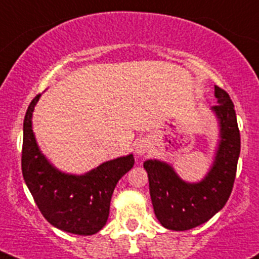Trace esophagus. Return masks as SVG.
<instances>
[{
    "instance_id": "esophagus-1",
    "label": "esophagus",
    "mask_w": 259,
    "mask_h": 259,
    "mask_svg": "<svg viewBox=\"0 0 259 259\" xmlns=\"http://www.w3.org/2000/svg\"><path fill=\"white\" fill-rule=\"evenodd\" d=\"M148 151H149V144L147 143L146 141H141L135 144V153L138 154V157L144 156V154L148 153Z\"/></svg>"
}]
</instances>
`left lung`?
<instances>
[{
  "instance_id": "obj_1",
  "label": "left lung",
  "mask_w": 259,
  "mask_h": 259,
  "mask_svg": "<svg viewBox=\"0 0 259 259\" xmlns=\"http://www.w3.org/2000/svg\"><path fill=\"white\" fill-rule=\"evenodd\" d=\"M214 97L219 105L211 110L219 120L220 141L213 163L202 180L184 181L172 166L158 159H147L143 165L148 174L154 214L168 230H190L207 222L224 208L233 190L240 133L230 96L214 85Z\"/></svg>"
}]
</instances>
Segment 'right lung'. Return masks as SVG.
Returning <instances> with one entry per match:
<instances>
[{"label": "right lung", "mask_w": 259, "mask_h": 259, "mask_svg": "<svg viewBox=\"0 0 259 259\" xmlns=\"http://www.w3.org/2000/svg\"><path fill=\"white\" fill-rule=\"evenodd\" d=\"M39 97L31 101L24 118L21 170L25 184L51 225L66 233L93 235L107 222L113 189L134 166V157L111 159L84 175L57 170L40 152L31 126Z\"/></svg>", "instance_id": "add662e5"}]
</instances>
